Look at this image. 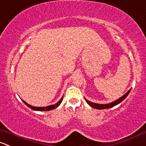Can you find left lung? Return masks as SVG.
Returning <instances> with one entry per match:
<instances>
[{"instance_id":"obj_1","label":"left lung","mask_w":146,"mask_h":146,"mask_svg":"<svg viewBox=\"0 0 146 146\" xmlns=\"http://www.w3.org/2000/svg\"><path fill=\"white\" fill-rule=\"evenodd\" d=\"M131 90V89H130V90H128V91L127 92V93H125V94H124L123 96H122V97H121V98H118V100H115V101L112 102V103H108V104H98V103H93V102L89 101V100H88L87 99H85V100H86V101L87 102L88 104L90 106H91L92 108H93L98 109V110H102V109L111 108L114 107V106H116V105L119 104L120 103H121V102H122L123 100L124 99H125V98H126L127 96H128V94H129V93H130Z\"/></svg>"}]
</instances>
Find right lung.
<instances>
[{
  "label": "right lung",
  "mask_w": 146,
  "mask_h": 146,
  "mask_svg": "<svg viewBox=\"0 0 146 146\" xmlns=\"http://www.w3.org/2000/svg\"><path fill=\"white\" fill-rule=\"evenodd\" d=\"M63 97L60 98V100H59L58 103H56V104L54 105H51V106H46V107H35V106H31V105L28 104V103H26L25 101H24V100H23V102L24 103H25V105H26L28 107H29L30 108H31L32 110H33V111H50V110H53V109H55L56 108L58 107L59 106H60V104L61 103L62 100H63Z\"/></svg>",
  "instance_id": "1"
}]
</instances>
